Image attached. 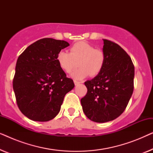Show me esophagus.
Listing matches in <instances>:
<instances>
[{
	"label": "esophagus",
	"mask_w": 153,
	"mask_h": 153,
	"mask_svg": "<svg viewBox=\"0 0 153 153\" xmlns=\"http://www.w3.org/2000/svg\"><path fill=\"white\" fill-rule=\"evenodd\" d=\"M74 83L75 85H76L79 84V83H81V82H80V81H76V80H74Z\"/></svg>",
	"instance_id": "obj_1"
}]
</instances>
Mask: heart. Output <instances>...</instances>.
<instances>
[{"label": "heart", "instance_id": "heart-1", "mask_svg": "<svg viewBox=\"0 0 153 153\" xmlns=\"http://www.w3.org/2000/svg\"><path fill=\"white\" fill-rule=\"evenodd\" d=\"M56 60L64 72L70 73L79 65L78 70L72 73V76L81 79L88 76H95L100 74L106 62V54L101 49H96L85 41L74 43L68 51H60Z\"/></svg>", "mask_w": 153, "mask_h": 153}]
</instances>
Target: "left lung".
<instances>
[{
    "mask_svg": "<svg viewBox=\"0 0 153 153\" xmlns=\"http://www.w3.org/2000/svg\"><path fill=\"white\" fill-rule=\"evenodd\" d=\"M106 62L101 72L84 83L88 91L81 98L87 118L106 123L118 118L126 108L134 91V66L118 44L103 39Z\"/></svg>",
    "mask_w": 153,
    "mask_h": 153,
    "instance_id": "8db88e82",
    "label": "left lung"
}]
</instances>
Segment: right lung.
<instances>
[{
    "instance_id": "add662e5",
    "label": "right lung",
    "mask_w": 153,
    "mask_h": 153,
    "mask_svg": "<svg viewBox=\"0 0 153 153\" xmlns=\"http://www.w3.org/2000/svg\"><path fill=\"white\" fill-rule=\"evenodd\" d=\"M68 46L64 40L43 38L19 56L13 89L19 108L30 120L46 122L55 118L65 95L74 87L56 60L58 53Z\"/></svg>"
}]
</instances>
